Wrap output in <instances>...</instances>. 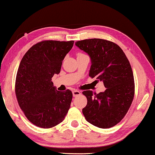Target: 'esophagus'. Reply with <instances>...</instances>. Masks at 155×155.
I'll list each match as a JSON object with an SVG mask.
<instances>
[{"instance_id": "34e87169", "label": "esophagus", "mask_w": 155, "mask_h": 155, "mask_svg": "<svg viewBox=\"0 0 155 155\" xmlns=\"http://www.w3.org/2000/svg\"><path fill=\"white\" fill-rule=\"evenodd\" d=\"M72 94L74 97H78V96H79L81 94V92L78 90H74L72 91Z\"/></svg>"}]
</instances>
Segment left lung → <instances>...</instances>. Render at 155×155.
I'll return each mask as SVG.
<instances>
[{"mask_svg":"<svg viewBox=\"0 0 155 155\" xmlns=\"http://www.w3.org/2000/svg\"><path fill=\"white\" fill-rule=\"evenodd\" d=\"M75 45L90 56V77L104 82L106 88L99 94L83 92L87 99L83 114L94 126H114L126 114L134 98V76L129 61L121 48L111 41L91 38Z\"/></svg>","mask_w":155,"mask_h":155,"instance_id":"obj_1","label":"left lung"}]
</instances>
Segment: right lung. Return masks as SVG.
Listing matches in <instances>:
<instances>
[{
	"instance_id": "1",
	"label": "right lung",
	"mask_w": 155,
	"mask_h": 155,
	"mask_svg": "<svg viewBox=\"0 0 155 155\" xmlns=\"http://www.w3.org/2000/svg\"><path fill=\"white\" fill-rule=\"evenodd\" d=\"M74 41H44L33 45L22 58L15 92L18 105L29 121L42 128L59 124L70 109L72 93L60 92L51 78L60 73L63 61Z\"/></svg>"
}]
</instances>
